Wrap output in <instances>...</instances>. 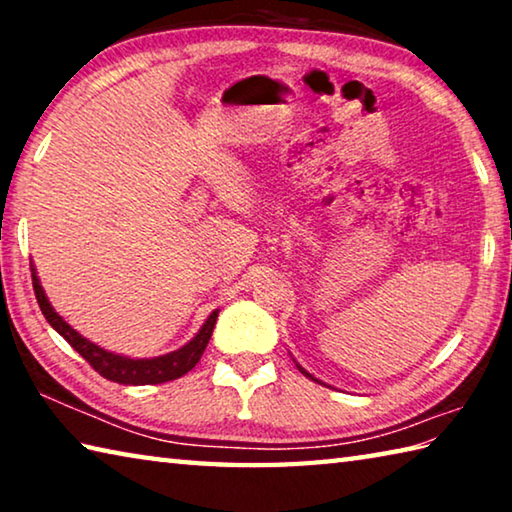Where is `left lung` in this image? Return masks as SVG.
<instances>
[{
    "mask_svg": "<svg viewBox=\"0 0 512 512\" xmlns=\"http://www.w3.org/2000/svg\"><path fill=\"white\" fill-rule=\"evenodd\" d=\"M293 361H296V359H293ZM296 366H298V370H300V372H302V375H305V377H309V379H314V381H318V384H323V386H327V384H325V381H320V379H316L314 375H311V372H307L305 368H302L298 361H296Z\"/></svg>",
    "mask_w": 512,
    "mask_h": 512,
    "instance_id": "left-lung-1",
    "label": "left lung"
}]
</instances>
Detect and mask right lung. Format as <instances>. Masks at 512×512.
<instances>
[{"label": "right lung", "instance_id": "obj_1", "mask_svg": "<svg viewBox=\"0 0 512 512\" xmlns=\"http://www.w3.org/2000/svg\"><path fill=\"white\" fill-rule=\"evenodd\" d=\"M31 277H33V291H36L38 305L42 309V314H45L47 323L54 327L56 332L63 336V339L72 345V348L79 352L81 357L88 361L101 377L117 381V384H124V386L164 384V381L183 377L185 372L192 370L196 363L201 361L207 343H210V336L214 332L216 318H219V311H221V309H214L212 314L207 316L203 327L198 329L194 339H189L183 348L167 352V354H160V357H149V359L126 357V354L110 352L106 348H101V345L92 343L90 339H85L83 334L76 332V329L69 325L54 307H51L47 293L40 284L36 266L33 264H31Z\"/></svg>", "mask_w": 512, "mask_h": 512}]
</instances>
